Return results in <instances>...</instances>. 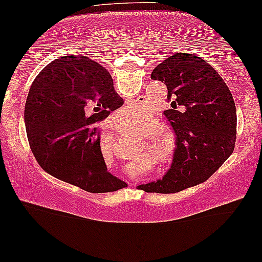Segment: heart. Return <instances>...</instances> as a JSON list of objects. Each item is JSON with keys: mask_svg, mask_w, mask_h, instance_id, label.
I'll use <instances>...</instances> for the list:
<instances>
[{"mask_svg": "<svg viewBox=\"0 0 262 262\" xmlns=\"http://www.w3.org/2000/svg\"><path fill=\"white\" fill-rule=\"evenodd\" d=\"M122 116L126 119H143V118H148L150 117V111L147 110V107L145 105H132L123 108ZM139 131L142 134H150L151 128L150 127H142L139 128ZM154 151H155V157L157 160H159L160 163H167L171 158V150L170 147H165L164 145L160 144L158 140H155L154 142Z\"/></svg>", "mask_w": 262, "mask_h": 262, "instance_id": "heart-1", "label": "heart"}]
</instances>
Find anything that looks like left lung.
I'll return each mask as SVG.
<instances>
[{"label": "left lung", "mask_w": 262, "mask_h": 262, "mask_svg": "<svg viewBox=\"0 0 262 262\" xmlns=\"http://www.w3.org/2000/svg\"><path fill=\"white\" fill-rule=\"evenodd\" d=\"M151 78L162 80L176 106L164 111L176 135L171 167L163 179L139 185L145 192L176 193L206 182L233 154L236 111L226 83L210 64L179 52L157 66Z\"/></svg>", "instance_id": "8db88e82"}]
</instances>
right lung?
<instances>
[{
    "mask_svg": "<svg viewBox=\"0 0 262 262\" xmlns=\"http://www.w3.org/2000/svg\"><path fill=\"white\" fill-rule=\"evenodd\" d=\"M123 103L111 75L94 59L69 55L48 64L24 108L28 142L39 166L86 192L127 186L106 170L96 127Z\"/></svg>",
    "mask_w": 262,
    "mask_h": 262,
    "instance_id": "obj_1",
    "label": "right lung"
}]
</instances>
